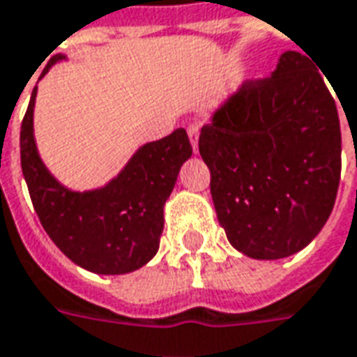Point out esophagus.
Returning <instances> with one entry per match:
<instances>
[{"label":"esophagus","mask_w":357,"mask_h":357,"mask_svg":"<svg viewBox=\"0 0 357 357\" xmlns=\"http://www.w3.org/2000/svg\"><path fill=\"white\" fill-rule=\"evenodd\" d=\"M187 135H189V141L193 144V151H197V144H199V123H191L187 127Z\"/></svg>","instance_id":"34e87169"}]
</instances>
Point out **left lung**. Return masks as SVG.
<instances>
[{
  "instance_id": "obj_1",
  "label": "left lung",
  "mask_w": 357,
  "mask_h": 357,
  "mask_svg": "<svg viewBox=\"0 0 357 357\" xmlns=\"http://www.w3.org/2000/svg\"><path fill=\"white\" fill-rule=\"evenodd\" d=\"M199 153L234 248L282 259L307 245L333 213L342 168L335 98L300 52L251 79L201 129Z\"/></svg>"
}]
</instances>
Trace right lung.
Instances as JSON below:
<instances>
[{"label": "right lung", "mask_w": 357, "mask_h": 357, "mask_svg": "<svg viewBox=\"0 0 357 357\" xmlns=\"http://www.w3.org/2000/svg\"><path fill=\"white\" fill-rule=\"evenodd\" d=\"M59 57H52L42 75ZM36 89L21 123V168L32 206L52 241L75 265L96 274H126L158 251L164 203L193 149L185 129L146 143L108 185L77 193L59 185L42 164L32 135Z\"/></svg>", "instance_id": "add662e5"}]
</instances>
